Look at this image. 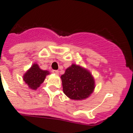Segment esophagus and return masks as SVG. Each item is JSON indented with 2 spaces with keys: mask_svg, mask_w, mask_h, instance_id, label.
<instances>
[{
  "mask_svg": "<svg viewBox=\"0 0 133 133\" xmlns=\"http://www.w3.org/2000/svg\"><path fill=\"white\" fill-rule=\"evenodd\" d=\"M52 72V73H54V75H58L59 74V71H57V70H53Z\"/></svg>",
  "mask_w": 133,
  "mask_h": 133,
  "instance_id": "esophagus-1",
  "label": "esophagus"
}]
</instances>
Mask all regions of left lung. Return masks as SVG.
Wrapping results in <instances>:
<instances>
[{"mask_svg": "<svg viewBox=\"0 0 133 133\" xmlns=\"http://www.w3.org/2000/svg\"><path fill=\"white\" fill-rule=\"evenodd\" d=\"M61 78L64 94L74 100H82L89 97L96 87L91 73L77 64H71Z\"/></svg>", "mask_w": 133, "mask_h": 133, "instance_id": "left-lung-1", "label": "left lung"}]
</instances>
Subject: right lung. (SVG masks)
Here are the masks:
<instances>
[{"label": "right lung", "mask_w": 133, "mask_h": 133, "mask_svg": "<svg viewBox=\"0 0 133 133\" xmlns=\"http://www.w3.org/2000/svg\"><path fill=\"white\" fill-rule=\"evenodd\" d=\"M49 74V71L41 69L37 63H34L23 75V79L29 88L36 90Z\"/></svg>", "instance_id": "1"}]
</instances>
